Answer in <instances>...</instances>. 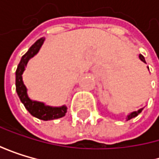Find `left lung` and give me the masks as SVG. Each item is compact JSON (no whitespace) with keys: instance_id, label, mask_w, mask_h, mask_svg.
<instances>
[{"instance_id":"8db88e82","label":"left lung","mask_w":159,"mask_h":159,"mask_svg":"<svg viewBox=\"0 0 159 159\" xmlns=\"http://www.w3.org/2000/svg\"><path fill=\"white\" fill-rule=\"evenodd\" d=\"M139 59L141 60L143 63H145L146 64V61H145V58H144V56L143 55H141V54H139ZM148 70H149V66H148ZM142 110H143V108H141V109H139L138 111H133V112H131V113H129L127 115V117H126V119L127 120H130V119H132V118H134V117H135V116H137V115L142 111Z\"/></svg>"}]
</instances>
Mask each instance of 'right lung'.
I'll use <instances>...</instances> for the list:
<instances>
[{"label": "right lung", "mask_w": 159, "mask_h": 159, "mask_svg": "<svg viewBox=\"0 0 159 159\" xmlns=\"http://www.w3.org/2000/svg\"><path fill=\"white\" fill-rule=\"evenodd\" d=\"M44 42H45V38H40L39 40H37L34 44L29 48L27 52L22 57L19 65H18V68L16 70V91L21 102L24 104V106L29 111L30 114L33 115L34 117L38 119L48 121V120L58 119V118L65 116L68 108L65 105L61 107H52V106L46 105V104L43 102L31 100L28 97L27 89L24 84L23 76H22L26 68L28 61L32 57H34L39 52L41 47L44 44Z\"/></svg>", "instance_id": "1"}]
</instances>
